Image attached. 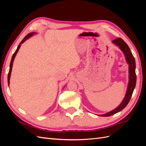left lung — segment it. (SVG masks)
<instances>
[{"label": "left lung", "mask_w": 146, "mask_h": 146, "mask_svg": "<svg viewBox=\"0 0 146 146\" xmlns=\"http://www.w3.org/2000/svg\"><path fill=\"white\" fill-rule=\"evenodd\" d=\"M112 42L114 44L116 45L121 48V50L123 52V54H124L125 56V59L127 63L129 65V84H128V87H127V90L125 98L123 99L121 104L119 105L117 108L112 110V111L104 114L98 115L99 116H104V117L110 116L119 112L120 111H121L127 105V104H129V101L131 98V96H132V94H133V92L134 91V89L136 86V76L135 73V69H136L135 60V58L133 56V54H132L131 52L130 51L129 47L128 46V45L125 43V42H124V41L120 38H116V39L113 40Z\"/></svg>", "instance_id": "left-lung-1"}]
</instances>
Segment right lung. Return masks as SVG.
<instances>
[{
    "mask_svg": "<svg viewBox=\"0 0 146 146\" xmlns=\"http://www.w3.org/2000/svg\"><path fill=\"white\" fill-rule=\"evenodd\" d=\"M34 34H35V33H29L28 35H26V36L24 37V38L22 40V41L19 43V45L17 46V49L16 50L15 52L13 54V56H12V58H11V62H10V70H9V72H8V86H9V84H10V76H11V70H12V66H13V61H14L15 60V56L16 55V54L17 53V52H18L19 48L21 46L22 44H23L25 40H27V39H29L30 37H31L32 36V35H33Z\"/></svg>",
    "mask_w": 146,
    "mask_h": 146,
    "instance_id": "right-lung-1",
    "label": "right lung"
}]
</instances>
